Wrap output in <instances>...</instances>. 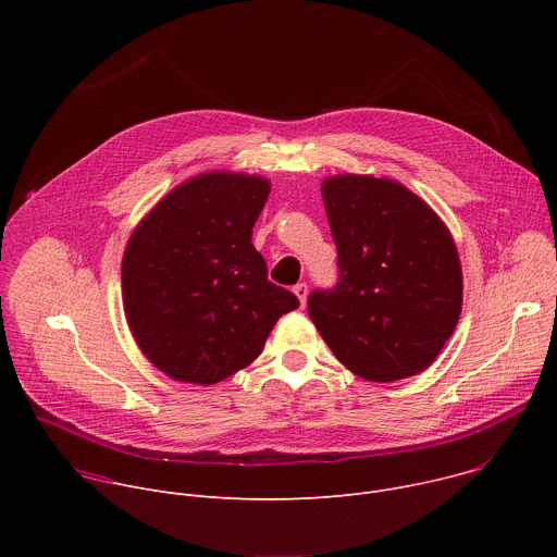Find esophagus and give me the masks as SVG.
Returning <instances> with one entry per match:
<instances>
[{
  "mask_svg": "<svg viewBox=\"0 0 557 557\" xmlns=\"http://www.w3.org/2000/svg\"><path fill=\"white\" fill-rule=\"evenodd\" d=\"M293 293L297 295L299 304L304 306V304H306V297H308V286H306L304 282H299V284H295V286H293Z\"/></svg>",
  "mask_w": 557,
  "mask_h": 557,
  "instance_id": "34e87169",
  "label": "esophagus"
}]
</instances>
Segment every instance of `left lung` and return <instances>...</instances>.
<instances>
[{
    "instance_id": "obj_1",
    "label": "left lung",
    "mask_w": 557,
    "mask_h": 557,
    "mask_svg": "<svg viewBox=\"0 0 557 557\" xmlns=\"http://www.w3.org/2000/svg\"><path fill=\"white\" fill-rule=\"evenodd\" d=\"M322 198L339 284L308 297L314 329L361 379L387 383L423 372L462 308L460 258L447 224L392 178L329 176Z\"/></svg>"
}]
</instances>
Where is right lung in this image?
Wrapping results in <instances>:
<instances>
[{
  "mask_svg": "<svg viewBox=\"0 0 557 557\" xmlns=\"http://www.w3.org/2000/svg\"><path fill=\"white\" fill-rule=\"evenodd\" d=\"M271 183L202 172L158 200L132 231L123 308L140 352L168 376L211 385L247 368L299 299L269 282L251 245Z\"/></svg>",
  "mask_w": 557,
  "mask_h": 557,
  "instance_id": "1",
  "label": "right lung"
}]
</instances>
